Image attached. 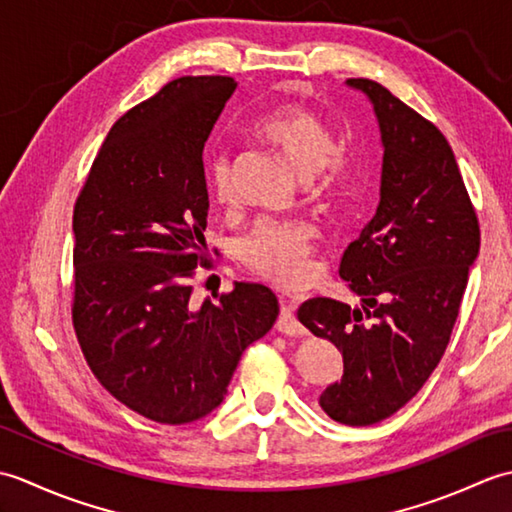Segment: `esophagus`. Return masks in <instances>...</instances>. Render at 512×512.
Here are the masks:
<instances>
[{
  "instance_id": "esophagus-1",
  "label": "esophagus",
  "mask_w": 512,
  "mask_h": 512,
  "mask_svg": "<svg viewBox=\"0 0 512 512\" xmlns=\"http://www.w3.org/2000/svg\"><path fill=\"white\" fill-rule=\"evenodd\" d=\"M277 330L281 334H286V336H303V334H306V328H303V325L295 317V306H292V303L281 301Z\"/></svg>"
}]
</instances>
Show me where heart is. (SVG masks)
<instances>
[{
    "instance_id": "1",
    "label": "heart",
    "mask_w": 512,
    "mask_h": 512,
    "mask_svg": "<svg viewBox=\"0 0 512 512\" xmlns=\"http://www.w3.org/2000/svg\"><path fill=\"white\" fill-rule=\"evenodd\" d=\"M253 132L273 147L279 158L319 191H334L345 178L347 160L334 147L332 134L308 107L281 103L259 118ZM211 198H231V160L213 154L204 167ZM314 231L303 222L259 220L239 242V257L255 275L284 288H303L314 277Z\"/></svg>"
}]
</instances>
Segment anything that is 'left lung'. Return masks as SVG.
<instances>
[{"label": "left lung", "instance_id": "8db88e82", "mask_svg": "<svg viewBox=\"0 0 512 512\" xmlns=\"http://www.w3.org/2000/svg\"><path fill=\"white\" fill-rule=\"evenodd\" d=\"M347 85L372 101L383 140L376 215L339 268L363 308L317 297L297 317L343 354L321 409L367 427L405 407L438 367L480 253V222L440 129L376 81Z\"/></svg>", "mask_w": 512, "mask_h": 512}]
</instances>
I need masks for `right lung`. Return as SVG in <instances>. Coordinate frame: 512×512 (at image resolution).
<instances>
[{"mask_svg":"<svg viewBox=\"0 0 512 512\" xmlns=\"http://www.w3.org/2000/svg\"><path fill=\"white\" fill-rule=\"evenodd\" d=\"M235 88L231 76H180L125 112L74 204L76 339L99 383L160 424L220 405L244 350L279 314L262 284L189 301L209 262L202 154Z\"/></svg>","mask_w":512,"mask_h":512,"instance_id":"right-lung-1","label":"right lung"}]
</instances>
